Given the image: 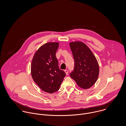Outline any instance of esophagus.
<instances>
[{"label":"esophagus","mask_w":126,"mask_h":126,"mask_svg":"<svg viewBox=\"0 0 126 126\" xmlns=\"http://www.w3.org/2000/svg\"><path fill=\"white\" fill-rule=\"evenodd\" d=\"M64 71L65 72L66 75H68V71L67 70H65Z\"/></svg>","instance_id":"esophagus-1"}]
</instances>
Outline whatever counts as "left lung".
Segmentation results:
<instances>
[{"instance_id":"8db88e82","label":"left lung","mask_w":126,"mask_h":126,"mask_svg":"<svg viewBox=\"0 0 126 126\" xmlns=\"http://www.w3.org/2000/svg\"><path fill=\"white\" fill-rule=\"evenodd\" d=\"M74 59V70L70 76L82 89H88L94 84L99 75V65L90 48L83 43L69 44Z\"/></svg>"}]
</instances>
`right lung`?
<instances>
[{
	"mask_svg": "<svg viewBox=\"0 0 126 126\" xmlns=\"http://www.w3.org/2000/svg\"><path fill=\"white\" fill-rule=\"evenodd\" d=\"M59 43H47L34 54L31 64V74L37 85L43 91L53 93L60 89L65 73L60 69L56 53Z\"/></svg>",
	"mask_w": 126,
	"mask_h": 126,
	"instance_id": "1",
	"label": "right lung"
}]
</instances>
